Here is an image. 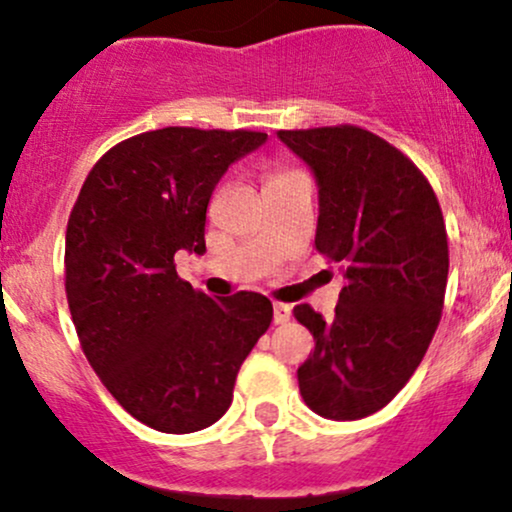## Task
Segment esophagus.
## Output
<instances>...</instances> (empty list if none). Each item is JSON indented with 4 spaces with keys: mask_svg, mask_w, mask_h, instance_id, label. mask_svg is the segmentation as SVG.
I'll return each mask as SVG.
<instances>
[{
    "mask_svg": "<svg viewBox=\"0 0 512 512\" xmlns=\"http://www.w3.org/2000/svg\"><path fill=\"white\" fill-rule=\"evenodd\" d=\"M291 320V305L274 303V322L276 325H286Z\"/></svg>",
    "mask_w": 512,
    "mask_h": 512,
    "instance_id": "1",
    "label": "esophagus"
}]
</instances>
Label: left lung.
Listing matches in <instances>:
<instances>
[{"label": "left lung", "mask_w": 512, "mask_h": 512, "mask_svg": "<svg viewBox=\"0 0 512 512\" xmlns=\"http://www.w3.org/2000/svg\"><path fill=\"white\" fill-rule=\"evenodd\" d=\"M320 185L315 248L344 272L334 315H293L315 339L298 387L315 414L354 421L383 409L419 368L443 313L448 231L426 175L356 125L279 129Z\"/></svg>", "instance_id": "1"}]
</instances>
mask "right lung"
Instances as JSON below:
<instances>
[{"label": "right lung", "instance_id": "right-lung-1", "mask_svg": "<svg viewBox=\"0 0 512 512\" xmlns=\"http://www.w3.org/2000/svg\"><path fill=\"white\" fill-rule=\"evenodd\" d=\"M264 139L197 127L129 137L98 158L69 214L64 291L81 349L120 407L156 431L219 421L272 322L260 293L214 301L175 272V252L207 250L216 182Z\"/></svg>", "mask_w": 512, "mask_h": 512}]
</instances>
